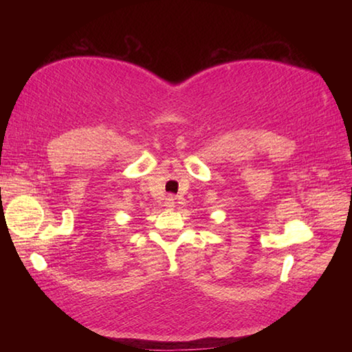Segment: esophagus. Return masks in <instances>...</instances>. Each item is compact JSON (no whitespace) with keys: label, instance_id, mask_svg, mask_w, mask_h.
Masks as SVG:
<instances>
[{"label":"esophagus","instance_id":"1","mask_svg":"<svg viewBox=\"0 0 352 352\" xmlns=\"http://www.w3.org/2000/svg\"><path fill=\"white\" fill-rule=\"evenodd\" d=\"M174 205H175V197L174 195H168V199H166V206L172 208Z\"/></svg>","mask_w":352,"mask_h":352}]
</instances>
